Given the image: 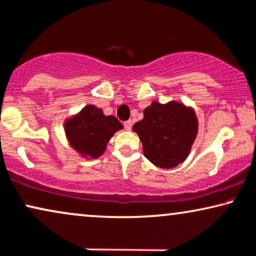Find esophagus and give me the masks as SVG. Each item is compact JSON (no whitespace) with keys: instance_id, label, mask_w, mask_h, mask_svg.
<instances>
[{"instance_id":"obj_1","label":"esophagus","mask_w":256,"mask_h":256,"mask_svg":"<svg viewBox=\"0 0 256 256\" xmlns=\"http://www.w3.org/2000/svg\"><path fill=\"white\" fill-rule=\"evenodd\" d=\"M124 128H125V130L130 131L131 128H132V122H131V120H126V122H124Z\"/></svg>"}]
</instances>
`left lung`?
<instances>
[{
    "label": "left lung",
    "mask_w": 256,
    "mask_h": 256,
    "mask_svg": "<svg viewBox=\"0 0 256 256\" xmlns=\"http://www.w3.org/2000/svg\"><path fill=\"white\" fill-rule=\"evenodd\" d=\"M143 144L144 156L152 164L171 169L186 160L197 134L195 112L178 102L152 104L144 118L134 125Z\"/></svg>",
    "instance_id": "1"
}]
</instances>
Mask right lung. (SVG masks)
Segmentation results:
<instances>
[{
  "label": "right lung",
  "instance_id": "right-lung-1",
  "mask_svg": "<svg viewBox=\"0 0 256 256\" xmlns=\"http://www.w3.org/2000/svg\"><path fill=\"white\" fill-rule=\"evenodd\" d=\"M122 125L113 116H104L93 105L86 106L79 114L66 122L64 130L70 145L78 152L92 158L105 151L110 138Z\"/></svg>",
  "mask_w": 256,
  "mask_h": 256
}]
</instances>
